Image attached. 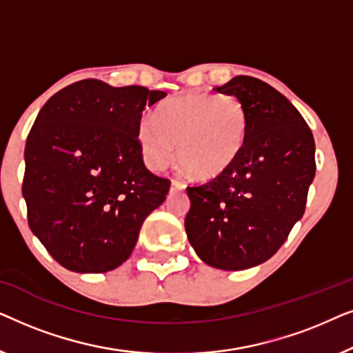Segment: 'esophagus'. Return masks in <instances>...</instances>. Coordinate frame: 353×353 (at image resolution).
<instances>
[{"instance_id": "34e87169", "label": "esophagus", "mask_w": 353, "mask_h": 353, "mask_svg": "<svg viewBox=\"0 0 353 353\" xmlns=\"http://www.w3.org/2000/svg\"><path fill=\"white\" fill-rule=\"evenodd\" d=\"M186 188V185L180 180H172V191H183Z\"/></svg>"}]
</instances>
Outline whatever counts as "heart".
I'll use <instances>...</instances> for the list:
<instances>
[{
  "label": "heart",
  "instance_id": "b5f03b06",
  "mask_svg": "<svg viewBox=\"0 0 353 353\" xmlns=\"http://www.w3.org/2000/svg\"><path fill=\"white\" fill-rule=\"evenodd\" d=\"M248 110L233 94H188L163 101L154 123L143 120L138 143L154 170L178 161L199 180L223 173L243 149L248 133Z\"/></svg>",
  "mask_w": 353,
  "mask_h": 353
}]
</instances>
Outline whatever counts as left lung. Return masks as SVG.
I'll return each mask as SVG.
<instances>
[{
    "mask_svg": "<svg viewBox=\"0 0 353 353\" xmlns=\"http://www.w3.org/2000/svg\"><path fill=\"white\" fill-rule=\"evenodd\" d=\"M248 110L239 156L214 180L188 186V239L207 265L245 270L278 252L305 212L315 141L301 112L265 81L238 75L214 88Z\"/></svg>",
    "mask_w": 353,
    "mask_h": 353,
    "instance_id": "left-lung-1",
    "label": "left lung"
}]
</instances>
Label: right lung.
<instances>
[{
    "label": "right lung",
    "mask_w": 353,
    "mask_h": 353,
    "mask_svg": "<svg viewBox=\"0 0 353 353\" xmlns=\"http://www.w3.org/2000/svg\"><path fill=\"white\" fill-rule=\"evenodd\" d=\"M144 86L75 81L51 96L26 143L22 196L32 233L77 273H105L130 257L170 180L144 165L143 110L165 98Z\"/></svg>",
    "instance_id": "right-lung-1"
}]
</instances>
